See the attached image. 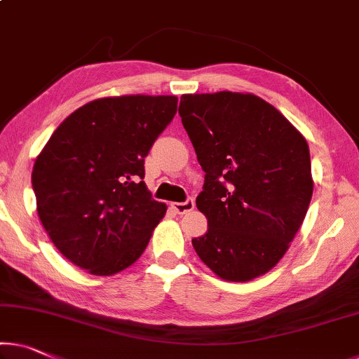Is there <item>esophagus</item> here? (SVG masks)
<instances>
[{
  "instance_id": "34e87169",
  "label": "esophagus",
  "mask_w": 359,
  "mask_h": 359,
  "mask_svg": "<svg viewBox=\"0 0 359 359\" xmlns=\"http://www.w3.org/2000/svg\"><path fill=\"white\" fill-rule=\"evenodd\" d=\"M194 205H196L194 201H192V198H187V201H184V202H173L172 208L178 215H184L187 212H191L192 208H194Z\"/></svg>"
}]
</instances>
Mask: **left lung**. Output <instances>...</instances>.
I'll use <instances>...</instances> for the list:
<instances>
[{"label":"left lung","instance_id":"obj_1","mask_svg":"<svg viewBox=\"0 0 359 359\" xmlns=\"http://www.w3.org/2000/svg\"><path fill=\"white\" fill-rule=\"evenodd\" d=\"M180 117L205 172L197 208L208 219L192 245L212 271L244 283L289 249L313 196L306 140L255 95H184Z\"/></svg>","mask_w":359,"mask_h":359}]
</instances>
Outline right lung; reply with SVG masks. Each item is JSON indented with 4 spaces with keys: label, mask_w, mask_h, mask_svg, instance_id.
I'll return each instance as SVG.
<instances>
[{
    "label": "right lung",
    "mask_w": 359,
    "mask_h": 359,
    "mask_svg": "<svg viewBox=\"0 0 359 359\" xmlns=\"http://www.w3.org/2000/svg\"><path fill=\"white\" fill-rule=\"evenodd\" d=\"M176 106V96L96 99L72 112L36 157L38 217L76 266L110 276L144 252L167 212L142 181L144 158Z\"/></svg>",
    "instance_id": "obj_1"
}]
</instances>
